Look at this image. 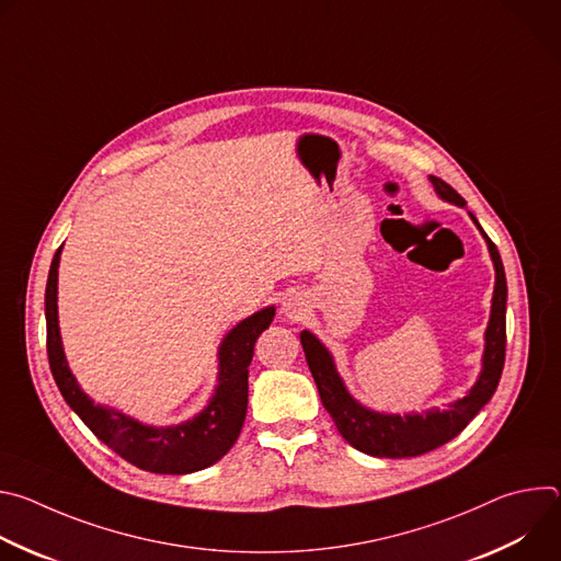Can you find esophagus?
<instances>
[{"mask_svg": "<svg viewBox=\"0 0 561 561\" xmlns=\"http://www.w3.org/2000/svg\"><path fill=\"white\" fill-rule=\"evenodd\" d=\"M284 312L288 319H299L304 312H306V306L299 297H290L284 301Z\"/></svg>", "mask_w": 561, "mask_h": 561, "instance_id": "esophagus-1", "label": "esophagus"}]
</instances>
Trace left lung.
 <instances>
[{
  "label": "left lung",
  "instance_id": "left-lung-1",
  "mask_svg": "<svg viewBox=\"0 0 561 561\" xmlns=\"http://www.w3.org/2000/svg\"><path fill=\"white\" fill-rule=\"evenodd\" d=\"M431 182L442 199L457 206H466L463 197L444 180L431 175ZM470 217L489 244V253L495 264V290H493L491 319L484 335L486 346L482 357V373H479V379L474 381V386L468 390L466 397L448 404V409L444 411L431 409L426 413H413V415L375 413L370 409H364L357 399L351 397V392L346 390L335 368V362L329 348L310 331H301L299 335L308 368L317 383L319 397H322L324 409L333 417L342 437L353 448L366 455L402 459V457H417L428 450H435L442 444L457 437L468 426V422L489 404V399L497 390V383L504 370V359H506V297H508L506 273H504V264L497 247L491 242V237L484 232V228L479 226L474 215Z\"/></svg>",
  "mask_w": 561,
  "mask_h": 561
}]
</instances>
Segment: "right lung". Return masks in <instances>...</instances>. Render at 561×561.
Segmentation results:
<instances>
[{"label":"right lung","mask_w":561,"mask_h":561,"mask_svg":"<svg viewBox=\"0 0 561 561\" xmlns=\"http://www.w3.org/2000/svg\"><path fill=\"white\" fill-rule=\"evenodd\" d=\"M59 253L61 249H57L53 257L46 282V351L50 373L66 404L95 433L98 439L141 470L188 474L219 461L232 448L244 426L249 407V366L257 337L273 322L275 306L247 317L224 337L217 353L219 383L208 407L184 424L154 428L115 409L95 404L70 373L57 322Z\"/></svg>","instance_id":"obj_1"}]
</instances>
